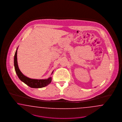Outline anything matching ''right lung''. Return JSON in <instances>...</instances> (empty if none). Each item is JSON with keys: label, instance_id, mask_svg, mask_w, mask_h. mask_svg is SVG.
I'll list each match as a JSON object with an SVG mask.
<instances>
[{"label": "right lung", "instance_id": "add662e5", "mask_svg": "<svg viewBox=\"0 0 122 122\" xmlns=\"http://www.w3.org/2000/svg\"><path fill=\"white\" fill-rule=\"evenodd\" d=\"M18 48L16 49L14 56V66L16 74L17 75V76L20 79L27 85L32 88H43L47 86L51 83L52 81L51 77H50L48 79H35L29 78L23 74V73L20 70L17 63V52ZM53 73V71L52 72V74Z\"/></svg>", "mask_w": 122, "mask_h": 122}]
</instances>
